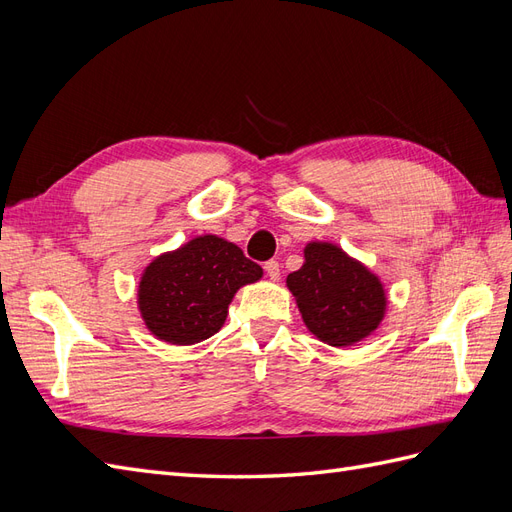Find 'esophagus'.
<instances>
[{
	"instance_id": "esophagus-1",
	"label": "esophagus",
	"mask_w": 512,
	"mask_h": 512,
	"mask_svg": "<svg viewBox=\"0 0 512 512\" xmlns=\"http://www.w3.org/2000/svg\"><path fill=\"white\" fill-rule=\"evenodd\" d=\"M265 271H267V275H269V280H271V282H277V280H280V262H277V260H269V262H265Z\"/></svg>"
}]
</instances>
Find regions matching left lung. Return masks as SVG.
<instances>
[{"label": "left lung", "instance_id": "1", "mask_svg": "<svg viewBox=\"0 0 512 512\" xmlns=\"http://www.w3.org/2000/svg\"><path fill=\"white\" fill-rule=\"evenodd\" d=\"M305 262L286 277L309 333L346 348L374 333L386 314V290L376 273L329 241H312Z\"/></svg>", "mask_w": 512, "mask_h": 512}]
</instances>
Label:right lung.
I'll use <instances>...</instances> for the list:
<instances>
[{
    "label": "right lung",
    "mask_w": 512,
    "mask_h": 512,
    "mask_svg": "<svg viewBox=\"0 0 512 512\" xmlns=\"http://www.w3.org/2000/svg\"><path fill=\"white\" fill-rule=\"evenodd\" d=\"M260 277V265L241 247L200 235L149 262L138 282V312L160 342L192 346L224 327L237 290Z\"/></svg>",
    "instance_id": "right-lung-1"
}]
</instances>
